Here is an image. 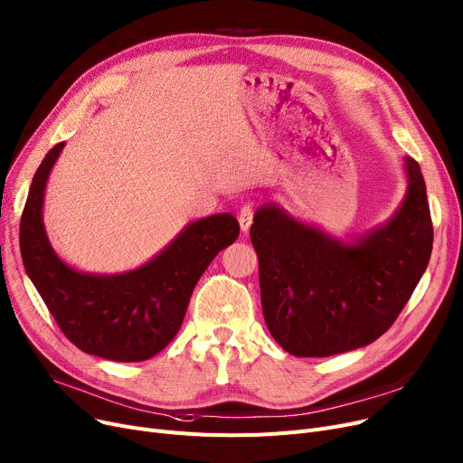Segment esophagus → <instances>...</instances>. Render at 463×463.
I'll use <instances>...</instances> for the list:
<instances>
[{
  "mask_svg": "<svg viewBox=\"0 0 463 463\" xmlns=\"http://www.w3.org/2000/svg\"><path fill=\"white\" fill-rule=\"evenodd\" d=\"M252 216H254V205L252 203H245L243 207H241L237 218H239V226H241V232H249L250 224H252Z\"/></svg>",
  "mask_w": 463,
  "mask_h": 463,
  "instance_id": "esophagus-1",
  "label": "esophagus"
}]
</instances>
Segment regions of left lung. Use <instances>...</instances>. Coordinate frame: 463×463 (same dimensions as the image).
<instances>
[{"label":"left lung","mask_w":463,"mask_h":463,"mask_svg":"<svg viewBox=\"0 0 463 463\" xmlns=\"http://www.w3.org/2000/svg\"><path fill=\"white\" fill-rule=\"evenodd\" d=\"M407 192L384 224L341 241L298 222L282 207L254 214L261 309L292 356L326 358L379 339L422 279L433 245L426 183L405 156Z\"/></svg>","instance_id":"left-lung-1"}]
</instances>
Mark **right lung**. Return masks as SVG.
I'll use <instances>...</instances> for the list:
<instances>
[{"instance_id": "right-lung-1", "label": "right lung", "mask_w": 463, "mask_h": 463, "mask_svg": "<svg viewBox=\"0 0 463 463\" xmlns=\"http://www.w3.org/2000/svg\"><path fill=\"white\" fill-rule=\"evenodd\" d=\"M63 145L51 148L41 162L22 213L20 252L26 273L63 335L86 354L113 362L148 360L177 335L197 280L237 239L239 222L230 213L211 214L188 224L137 269L79 271L56 254L43 222L49 175Z\"/></svg>"}]
</instances>
